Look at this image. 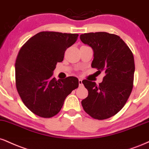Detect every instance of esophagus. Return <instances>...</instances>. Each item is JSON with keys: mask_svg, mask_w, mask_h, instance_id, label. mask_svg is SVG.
<instances>
[{"mask_svg": "<svg viewBox=\"0 0 149 149\" xmlns=\"http://www.w3.org/2000/svg\"><path fill=\"white\" fill-rule=\"evenodd\" d=\"M78 83H79V86H82V80L81 79L78 80Z\"/></svg>", "mask_w": 149, "mask_h": 149, "instance_id": "1", "label": "esophagus"}]
</instances>
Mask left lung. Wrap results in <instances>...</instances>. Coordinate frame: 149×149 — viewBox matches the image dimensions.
Wrapping results in <instances>:
<instances>
[{
    "instance_id": "1",
    "label": "left lung",
    "mask_w": 149,
    "mask_h": 149,
    "mask_svg": "<svg viewBox=\"0 0 149 149\" xmlns=\"http://www.w3.org/2000/svg\"><path fill=\"white\" fill-rule=\"evenodd\" d=\"M80 38L94 51L92 67L105 73L99 85L82 80L88 90V96L81 102L82 107L94 119H108L122 109L132 92L135 73L133 54L122 39L114 34L85 33Z\"/></svg>"
}]
</instances>
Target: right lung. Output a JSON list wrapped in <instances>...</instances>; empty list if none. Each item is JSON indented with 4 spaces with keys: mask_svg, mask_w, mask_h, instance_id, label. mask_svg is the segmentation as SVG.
<instances>
[{
    "mask_svg": "<svg viewBox=\"0 0 149 149\" xmlns=\"http://www.w3.org/2000/svg\"><path fill=\"white\" fill-rule=\"evenodd\" d=\"M78 34L40 32L28 39L17 55L16 87L24 105L41 117L50 118L60 112L64 100L78 87V79L70 76L57 80L53 73L63 61L67 48Z\"/></svg>",
    "mask_w": 149,
    "mask_h": 149,
    "instance_id": "1",
    "label": "right lung"
}]
</instances>
